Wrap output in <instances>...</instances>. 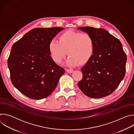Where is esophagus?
<instances>
[{"label":"esophagus","instance_id":"34e87169","mask_svg":"<svg viewBox=\"0 0 134 134\" xmlns=\"http://www.w3.org/2000/svg\"><path fill=\"white\" fill-rule=\"evenodd\" d=\"M66 71L68 73H72L73 72V70L71 69H67Z\"/></svg>","mask_w":134,"mask_h":134}]
</instances>
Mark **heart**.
<instances>
[{"label": "heart", "instance_id": "obj_1", "mask_svg": "<svg viewBox=\"0 0 134 134\" xmlns=\"http://www.w3.org/2000/svg\"><path fill=\"white\" fill-rule=\"evenodd\" d=\"M94 42L91 35L72 30L62 33L58 40L50 42L48 49L51 59L57 64H61L67 54L66 64L70 66H83L92 58Z\"/></svg>", "mask_w": 134, "mask_h": 134}]
</instances>
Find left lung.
<instances>
[{"label":"left lung","mask_w":134,"mask_h":134,"mask_svg":"<svg viewBox=\"0 0 134 134\" xmlns=\"http://www.w3.org/2000/svg\"><path fill=\"white\" fill-rule=\"evenodd\" d=\"M91 36L94 52L81 70L78 86L86 96L101 98L111 94L124 79L127 56L120 41L104 29L90 26L77 28Z\"/></svg>","instance_id":"left-lung-1"}]
</instances>
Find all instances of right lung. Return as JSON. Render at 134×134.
<instances>
[{"instance_id": "add662e5", "label": "right lung", "mask_w": 134, "mask_h": 134, "mask_svg": "<svg viewBox=\"0 0 134 134\" xmlns=\"http://www.w3.org/2000/svg\"><path fill=\"white\" fill-rule=\"evenodd\" d=\"M64 28H35L12 46L8 59L10 80L26 97L40 100L50 95L65 73L51 59L50 42Z\"/></svg>"}]
</instances>
